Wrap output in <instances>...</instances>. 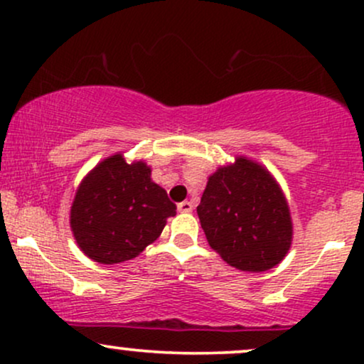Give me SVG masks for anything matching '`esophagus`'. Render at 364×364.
<instances>
[{
  "instance_id": "34e87169",
  "label": "esophagus",
  "mask_w": 364,
  "mask_h": 364,
  "mask_svg": "<svg viewBox=\"0 0 364 364\" xmlns=\"http://www.w3.org/2000/svg\"><path fill=\"white\" fill-rule=\"evenodd\" d=\"M178 210L179 212H191V210H193V203L188 202V200H185V202L178 203Z\"/></svg>"
}]
</instances>
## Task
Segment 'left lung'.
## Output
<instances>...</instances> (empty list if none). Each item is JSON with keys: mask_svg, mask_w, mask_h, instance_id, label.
<instances>
[{"mask_svg": "<svg viewBox=\"0 0 364 364\" xmlns=\"http://www.w3.org/2000/svg\"><path fill=\"white\" fill-rule=\"evenodd\" d=\"M196 214L208 245L243 272L272 269L291 248L286 196L269 171L246 157L208 178Z\"/></svg>", "mask_w": 364, "mask_h": 364, "instance_id": "1", "label": "left lung"}]
</instances>
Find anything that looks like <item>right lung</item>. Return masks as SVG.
Instances as JSON below:
<instances>
[{"mask_svg": "<svg viewBox=\"0 0 364 364\" xmlns=\"http://www.w3.org/2000/svg\"><path fill=\"white\" fill-rule=\"evenodd\" d=\"M176 205L150 178L144 161L128 164L123 154L104 159L82 179L70 225L80 250L94 262L132 260L161 236Z\"/></svg>", "mask_w": 364, "mask_h": 364, "instance_id": "obj_1", "label": "right lung"}]
</instances>
